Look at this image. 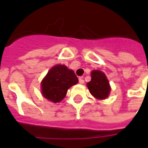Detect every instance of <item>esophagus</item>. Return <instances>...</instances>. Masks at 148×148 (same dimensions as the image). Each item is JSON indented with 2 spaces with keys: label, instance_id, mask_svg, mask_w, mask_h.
Returning <instances> with one entry per match:
<instances>
[{
  "label": "esophagus",
  "instance_id": "esophagus-1",
  "mask_svg": "<svg viewBox=\"0 0 148 148\" xmlns=\"http://www.w3.org/2000/svg\"><path fill=\"white\" fill-rule=\"evenodd\" d=\"M78 81H79V83L80 84H83L84 82H85L83 77H79V78H78Z\"/></svg>",
  "mask_w": 148,
  "mask_h": 148
}]
</instances>
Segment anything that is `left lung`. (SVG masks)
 Masks as SVG:
<instances>
[{"label": "left lung", "mask_w": 148, "mask_h": 148, "mask_svg": "<svg viewBox=\"0 0 148 148\" xmlns=\"http://www.w3.org/2000/svg\"><path fill=\"white\" fill-rule=\"evenodd\" d=\"M90 93L97 99H106L110 92V86L106 74L100 71H93L91 81L87 83Z\"/></svg>", "instance_id": "8db88e82"}]
</instances>
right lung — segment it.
Returning <instances> with one entry per match:
<instances>
[{
  "mask_svg": "<svg viewBox=\"0 0 148 148\" xmlns=\"http://www.w3.org/2000/svg\"><path fill=\"white\" fill-rule=\"evenodd\" d=\"M78 82L74 72L64 65L52 67L41 84L44 97L53 102H59L66 97L68 89Z\"/></svg>",
  "mask_w": 148,
  "mask_h": 148,
  "instance_id": "1",
  "label": "right lung"
}]
</instances>
